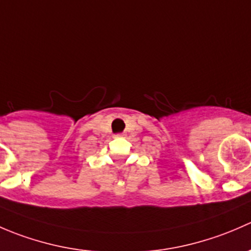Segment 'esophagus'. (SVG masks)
Masks as SVG:
<instances>
[{"mask_svg":"<svg viewBox=\"0 0 251 251\" xmlns=\"http://www.w3.org/2000/svg\"><path fill=\"white\" fill-rule=\"evenodd\" d=\"M123 133H120V135H116V137H123Z\"/></svg>","mask_w":251,"mask_h":251,"instance_id":"obj_1","label":"esophagus"}]
</instances>
